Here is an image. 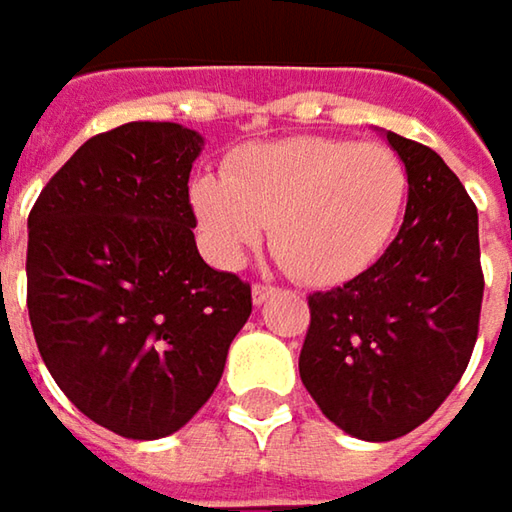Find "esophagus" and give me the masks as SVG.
Here are the masks:
<instances>
[{"label": "esophagus", "mask_w": 512, "mask_h": 512, "mask_svg": "<svg viewBox=\"0 0 512 512\" xmlns=\"http://www.w3.org/2000/svg\"><path fill=\"white\" fill-rule=\"evenodd\" d=\"M273 293H276V287L273 285H262V282L253 285V305H262V302H267Z\"/></svg>", "instance_id": "34e87169"}]
</instances>
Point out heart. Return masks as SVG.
<instances>
[{"instance_id": "b5f03b06", "label": "heart", "mask_w": 512, "mask_h": 512, "mask_svg": "<svg viewBox=\"0 0 512 512\" xmlns=\"http://www.w3.org/2000/svg\"><path fill=\"white\" fill-rule=\"evenodd\" d=\"M410 196L404 159L379 142L296 136L247 145L227 176L190 185L202 242L216 265L239 267L273 225L287 270L313 287L359 279L393 242Z\"/></svg>"}]
</instances>
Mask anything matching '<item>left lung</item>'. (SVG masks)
<instances>
[{
    "mask_svg": "<svg viewBox=\"0 0 512 512\" xmlns=\"http://www.w3.org/2000/svg\"><path fill=\"white\" fill-rule=\"evenodd\" d=\"M410 170L399 236L359 279L307 296L299 376L344 433L390 442L427 422L473 356L484 273L479 213L444 159L387 133Z\"/></svg>",
    "mask_w": 512,
    "mask_h": 512,
    "instance_id": "obj_1",
    "label": "left lung"
}]
</instances>
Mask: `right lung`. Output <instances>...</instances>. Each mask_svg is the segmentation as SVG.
<instances>
[{
  "mask_svg": "<svg viewBox=\"0 0 512 512\" xmlns=\"http://www.w3.org/2000/svg\"><path fill=\"white\" fill-rule=\"evenodd\" d=\"M202 136L173 122L96 133L28 216V316L42 362L88 419L162 439L210 399L253 310L193 239Z\"/></svg>",
  "mask_w": 512,
  "mask_h": 512,
  "instance_id": "right-lung-1",
  "label": "right lung"
}]
</instances>
